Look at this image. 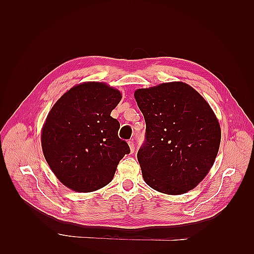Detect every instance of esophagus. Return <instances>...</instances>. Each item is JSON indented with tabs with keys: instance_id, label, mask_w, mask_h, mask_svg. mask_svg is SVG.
<instances>
[{
	"instance_id": "obj_1",
	"label": "esophagus",
	"mask_w": 254,
	"mask_h": 254,
	"mask_svg": "<svg viewBox=\"0 0 254 254\" xmlns=\"http://www.w3.org/2000/svg\"><path fill=\"white\" fill-rule=\"evenodd\" d=\"M128 145H129V148H130V152L133 153V151H134V143H133V141L132 140L131 141H128Z\"/></svg>"
}]
</instances>
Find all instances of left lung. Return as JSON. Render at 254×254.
Segmentation results:
<instances>
[{"label":"left lung","mask_w":254,"mask_h":254,"mask_svg":"<svg viewBox=\"0 0 254 254\" xmlns=\"http://www.w3.org/2000/svg\"><path fill=\"white\" fill-rule=\"evenodd\" d=\"M146 123L137 151L144 181L160 193L180 195L198 186L219 149L216 115L198 92L181 81L134 92Z\"/></svg>","instance_id":"1"}]
</instances>
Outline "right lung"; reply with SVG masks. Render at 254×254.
<instances>
[{"label": "right lung", "instance_id": "obj_1", "mask_svg": "<svg viewBox=\"0 0 254 254\" xmlns=\"http://www.w3.org/2000/svg\"><path fill=\"white\" fill-rule=\"evenodd\" d=\"M121 98L119 90L90 81L71 88L53 106L41 145L52 172L66 188L89 193L106 187L130 152L118 135L119 121L110 117Z\"/></svg>", "mask_w": 254, "mask_h": 254}]
</instances>
